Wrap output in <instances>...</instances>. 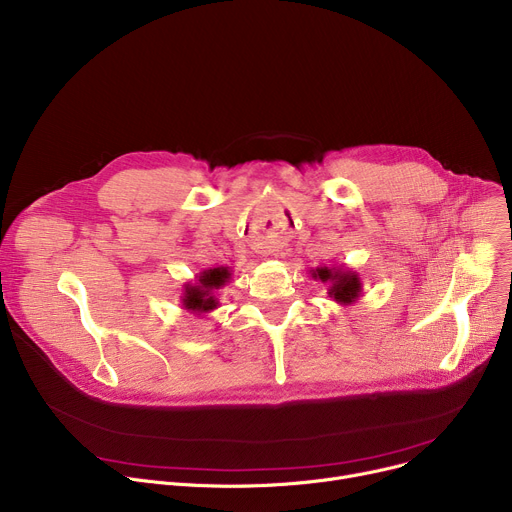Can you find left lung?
Segmentation results:
<instances>
[{
	"instance_id": "8db88e82",
	"label": "left lung",
	"mask_w": 512,
	"mask_h": 512,
	"mask_svg": "<svg viewBox=\"0 0 512 512\" xmlns=\"http://www.w3.org/2000/svg\"><path fill=\"white\" fill-rule=\"evenodd\" d=\"M314 279L328 283V297L341 306L355 304L362 295V279L351 268L345 266H316L310 270Z\"/></svg>"
}]
</instances>
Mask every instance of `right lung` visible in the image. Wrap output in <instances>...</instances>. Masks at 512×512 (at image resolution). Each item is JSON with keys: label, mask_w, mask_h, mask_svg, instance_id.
<instances>
[{"label": "right lung", "mask_w": 512, "mask_h": 512, "mask_svg": "<svg viewBox=\"0 0 512 512\" xmlns=\"http://www.w3.org/2000/svg\"><path fill=\"white\" fill-rule=\"evenodd\" d=\"M231 279V268L229 266H217V268H206L202 273L196 275L194 283L184 285L182 293V306L194 316H202L213 312L219 306L217 291L223 289Z\"/></svg>", "instance_id": "obj_1"}]
</instances>
